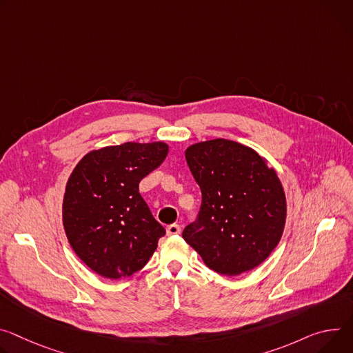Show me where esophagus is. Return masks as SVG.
<instances>
[{"mask_svg": "<svg viewBox=\"0 0 353 353\" xmlns=\"http://www.w3.org/2000/svg\"><path fill=\"white\" fill-rule=\"evenodd\" d=\"M166 232H168L169 236H174V235H179L181 232V228H180L179 223H172V225H168Z\"/></svg>", "mask_w": 353, "mask_h": 353, "instance_id": "obj_1", "label": "esophagus"}]
</instances>
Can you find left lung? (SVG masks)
Wrapping results in <instances>:
<instances>
[{
    "label": "left lung",
    "mask_w": 353,
    "mask_h": 353,
    "mask_svg": "<svg viewBox=\"0 0 353 353\" xmlns=\"http://www.w3.org/2000/svg\"><path fill=\"white\" fill-rule=\"evenodd\" d=\"M185 160L200 185L201 207L184 228V241L216 273L236 276L259 266L285 222L276 172L253 149L221 138L191 145Z\"/></svg>",
    "instance_id": "left-lung-1"
}]
</instances>
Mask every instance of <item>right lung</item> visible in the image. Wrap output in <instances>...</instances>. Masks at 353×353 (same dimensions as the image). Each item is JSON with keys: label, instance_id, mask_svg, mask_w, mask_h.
<instances>
[{"label": "right lung", "instance_id": "right-lung-1", "mask_svg": "<svg viewBox=\"0 0 353 353\" xmlns=\"http://www.w3.org/2000/svg\"><path fill=\"white\" fill-rule=\"evenodd\" d=\"M168 152L163 142L107 146L87 153L70 174L63 225L76 254L100 276H132L166 234L139 194V183Z\"/></svg>", "mask_w": 353, "mask_h": 353}]
</instances>
